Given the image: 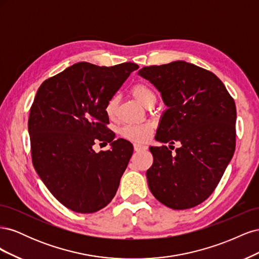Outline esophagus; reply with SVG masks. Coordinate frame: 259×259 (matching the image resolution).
Here are the masks:
<instances>
[{"label":"esophagus","mask_w":259,"mask_h":259,"mask_svg":"<svg viewBox=\"0 0 259 259\" xmlns=\"http://www.w3.org/2000/svg\"><path fill=\"white\" fill-rule=\"evenodd\" d=\"M134 149H135V151L145 150V149H147V146H144L142 144H134Z\"/></svg>","instance_id":"obj_1"}]
</instances>
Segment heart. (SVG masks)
Returning a JSON list of instances; mask_svg holds the SVG:
<instances>
[{
  "label": "heart",
  "instance_id": "b5f03b06",
  "mask_svg": "<svg viewBox=\"0 0 259 259\" xmlns=\"http://www.w3.org/2000/svg\"><path fill=\"white\" fill-rule=\"evenodd\" d=\"M132 95L136 98L139 104L147 107L149 104L155 103L156 96L155 93L149 88L148 85L138 83L132 88ZM116 105L117 100L116 97H111L107 101L105 106V112L109 119H113L116 111ZM152 132V127L150 124L143 123V124H127L122 127L121 134L124 138H126L132 142L136 143H142L150 136Z\"/></svg>",
  "mask_w": 259,
  "mask_h": 259
}]
</instances>
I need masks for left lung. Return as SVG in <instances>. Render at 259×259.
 <instances>
[{
	"mask_svg": "<svg viewBox=\"0 0 259 259\" xmlns=\"http://www.w3.org/2000/svg\"><path fill=\"white\" fill-rule=\"evenodd\" d=\"M138 74L155 86L167 106L155 139L180 145L174 154L166 146L149 148V189L173 209L197 206L213 193L234 153V100L213 72L183 60L144 67Z\"/></svg>",
	"mask_w": 259,
	"mask_h": 259,
	"instance_id": "left-lung-1",
	"label": "left lung"
}]
</instances>
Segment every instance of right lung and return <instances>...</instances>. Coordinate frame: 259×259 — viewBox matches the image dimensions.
<instances>
[{
  "label": "right lung",
  "instance_id": "right-lung-1",
  "mask_svg": "<svg viewBox=\"0 0 259 259\" xmlns=\"http://www.w3.org/2000/svg\"><path fill=\"white\" fill-rule=\"evenodd\" d=\"M139 67L77 62L45 80L30 109L28 128L36 173L62 205L90 214L111 202L133 146L107 127V101ZM97 141L112 150L96 154Z\"/></svg>",
  "mask_w": 259,
  "mask_h": 259
}]
</instances>
